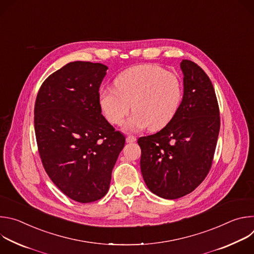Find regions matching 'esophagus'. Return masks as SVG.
Segmentation results:
<instances>
[{
    "label": "esophagus",
    "mask_w": 254,
    "mask_h": 254,
    "mask_svg": "<svg viewBox=\"0 0 254 254\" xmlns=\"http://www.w3.org/2000/svg\"><path fill=\"white\" fill-rule=\"evenodd\" d=\"M135 140H136V138L133 135H127V142H133Z\"/></svg>",
    "instance_id": "34e87169"
}]
</instances>
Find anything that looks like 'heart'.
<instances>
[{
  "mask_svg": "<svg viewBox=\"0 0 254 254\" xmlns=\"http://www.w3.org/2000/svg\"><path fill=\"white\" fill-rule=\"evenodd\" d=\"M116 89L99 93L98 102L106 120L121 126L131 111L134 113L125 128L134 131L142 128L159 130L176 117L184 96L181 79L172 72L153 65L130 67L114 81Z\"/></svg>",
  "mask_w": 254,
  "mask_h": 254,
  "instance_id": "b5f03b06",
  "label": "heart"
}]
</instances>
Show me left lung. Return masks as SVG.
I'll list each match as a JSON object with an SVG mask.
<instances>
[{
  "instance_id": "obj_1",
  "label": "left lung",
  "mask_w": 254,
  "mask_h": 254,
  "mask_svg": "<svg viewBox=\"0 0 254 254\" xmlns=\"http://www.w3.org/2000/svg\"><path fill=\"white\" fill-rule=\"evenodd\" d=\"M184 96L174 120L137 139L140 171L151 192L178 199L193 192L210 171L220 129L219 106L204 70L190 60L180 64Z\"/></svg>"
}]
</instances>
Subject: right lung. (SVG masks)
<instances>
[{
  "label": "right lung",
  "mask_w": 254,
  "mask_h": 254,
  "mask_svg": "<svg viewBox=\"0 0 254 254\" xmlns=\"http://www.w3.org/2000/svg\"><path fill=\"white\" fill-rule=\"evenodd\" d=\"M107 66L70 62L41 85L34 108L36 140L52 182L70 199L90 203L108 191L126 137L101 115Z\"/></svg>",
  "instance_id": "1"
}]
</instances>
